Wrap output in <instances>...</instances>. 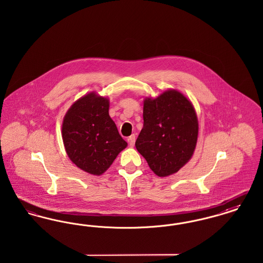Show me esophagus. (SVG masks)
Listing matches in <instances>:
<instances>
[{
	"mask_svg": "<svg viewBox=\"0 0 263 263\" xmlns=\"http://www.w3.org/2000/svg\"><path fill=\"white\" fill-rule=\"evenodd\" d=\"M128 143H129L130 147H134V145H135V135L134 134L128 138Z\"/></svg>",
	"mask_w": 263,
	"mask_h": 263,
	"instance_id": "obj_1",
	"label": "esophagus"
}]
</instances>
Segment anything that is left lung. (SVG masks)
<instances>
[{
    "instance_id": "obj_1",
    "label": "left lung",
    "mask_w": 263,
    "mask_h": 263,
    "mask_svg": "<svg viewBox=\"0 0 263 263\" xmlns=\"http://www.w3.org/2000/svg\"><path fill=\"white\" fill-rule=\"evenodd\" d=\"M144 125L135 146L151 170L160 177L177 173L192 158L198 137L193 104L176 89L146 98Z\"/></svg>"
}]
</instances>
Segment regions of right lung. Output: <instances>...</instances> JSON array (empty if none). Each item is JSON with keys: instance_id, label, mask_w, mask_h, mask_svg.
<instances>
[{"instance_id": "obj_1", "label": "right lung", "mask_w": 263, "mask_h": 263, "mask_svg": "<svg viewBox=\"0 0 263 263\" xmlns=\"http://www.w3.org/2000/svg\"><path fill=\"white\" fill-rule=\"evenodd\" d=\"M109 100L91 91L64 116L62 139L70 160L84 172L102 175L127 147L109 116Z\"/></svg>"}]
</instances>
